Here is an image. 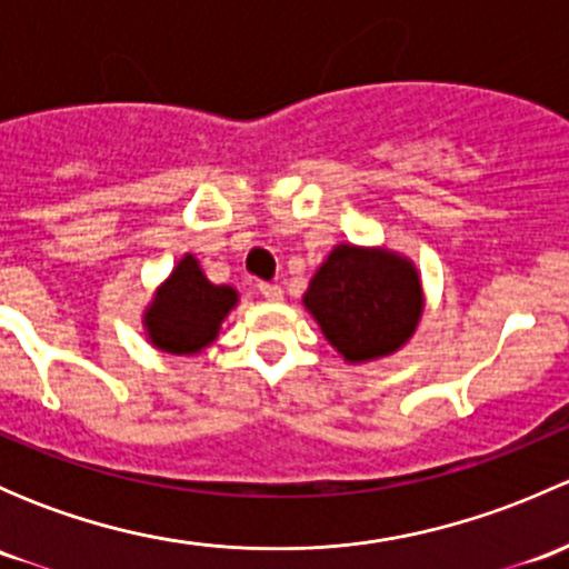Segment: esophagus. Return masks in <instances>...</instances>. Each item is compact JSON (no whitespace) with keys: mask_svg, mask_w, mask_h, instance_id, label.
<instances>
[{"mask_svg":"<svg viewBox=\"0 0 569 569\" xmlns=\"http://www.w3.org/2000/svg\"><path fill=\"white\" fill-rule=\"evenodd\" d=\"M258 291H261V295L272 302L283 300V289H280L278 283H258Z\"/></svg>","mask_w":569,"mask_h":569,"instance_id":"34e87169","label":"esophagus"}]
</instances>
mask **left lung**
I'll use <instances>...</instances> for the list:
<instances>
[{
    "instance_id": "obj_1",
    "label": "left lung",
    "mask_w": 569,
    "mask_h": 569,
    "mask_svg": "<svg viewBox=\"0 0 569 569\" xmlns=\"http://www.w3.org/2000/svg\"><path fill=\"white\" fill-rule=\"evenodd\" d=\"M308 311L347 360L391 355L421 319L416 267L393 252L338 244L306 295Z\"/></svg>"
}]
</instances>
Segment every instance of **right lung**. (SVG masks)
<instances>
[{"mask_svg":"<svg viewBox=\"0 0 569 569\" xmlns=\"http://www.w3.org/2000/svg\"><path fill=\"white\" fill-rule=\"evenodd\" d=\"M233 306L237 291L209 283L198 261L187 256L146 313L148 336L164 352L192 355L214 341L217 327Z\"/></svg>","mask_w":569,"mask_h":569,"instance_id":"add662e5","label":"right lung"}]
</instances>
